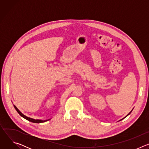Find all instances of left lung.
<instances>
[{"label":"left lung","mask_w":149,"mask_h":149,"mask_svg":"<svg viewBox=\"0 0 149 149\" xmlns=\"http://www.w3.org/2000/svg\"><path fill=\"white\" fill-rule=\"evenodd\" d=\"M132 111H130V113H129V114H128V115H127V116H129V114H130V113H132ZM127 116H126V117H127ZM124 118H125V117H124Z\"/></svg>","instance_id":"left-lung-1"}]
</instances>
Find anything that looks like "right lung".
I'll return each mask as SVG.
<instances>
[{"instance_id":"right-lung-1","label":"right lung","mask_w":149,"mask_h":149,"mask_svg":"<svg viewBox=\"0 0 149 149\" xmlns=\"http://www.w3.org/2000/svg\"><path fill=\"white\" fill-rule=\"evenodd\" d=\"M14 107H15V109H16V110L17 111V113L22 116V117H24V118H25V119H26L27 120H28V121H31V122H32V123H44V122H45V121H48V120H35V119H33V118H29V117H26V116H25V115H24L22 113H21L18 109H17V108L16 107L15 105H14ZM50 120V119H49Z\"/></svg>"}]
</instances>
